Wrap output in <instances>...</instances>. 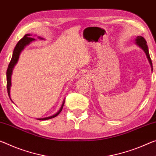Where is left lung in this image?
<instances>
[{
	"instance_id": "8db88e82",
	"label": "left lung",
	"mask_w": 156,
	"mask_h": 156,
	"mask_svg": "<svg viewBox=\"0 0 156 156\" xmlns=\"http://www.w3.org/2000/svg\"><path fill=\"white\" fill-rule=\"evenodd\" d=\"M135 43L137 44V45L139 46L140 48H142L143 49V51L145 52L146 55H147V57L148 58V60L149 61V63L151 66V70L153 71V66H152V62H151V59L150 58L149 55V48H148V46L147 44V41L145 40V39L142 36H138L136 38V41Z\"/></svg>"
}]
</instances>
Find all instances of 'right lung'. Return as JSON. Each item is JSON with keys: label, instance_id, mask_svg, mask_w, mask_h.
<instances>
[{"label": "right lung", "instance_id": "right-lung-1", "mask_svg": "<svg viewBox=\"0 0 156 156\" xmlns=\"http://www.w3.org/2000/svg\"><path fill=\"white\" fill-rule=\"evenodd\" d=\"M39 38H40V37H39ZM40 39H42V38H40ZM34 40H35V39H34V38L30 37V34H25L23 37L19 41V42L16 44L15 48H14V49L13 54H12L11 61H10V62H9V65H8V68H7V93H8L9 98H10V94H10V87H11V76H12V70H13L14 66V65H16L17 62H18L19 55H20L21 51L24 48V47L26 46L27 44H28L29 43H30L32 41H34ZM10 99H11V98H10ZM11 101H12V99H11ZM64 104H65V101H63V103L61 106L60 110H59L58 112L55 114V115H54L53 116H51V117H48L37 119H39V120H47V119H50L57 117V116H58L59 114L60 113L62 110Z\"/></svg>", "mask_w": 156, "mask_h": 156}]
</instances>
